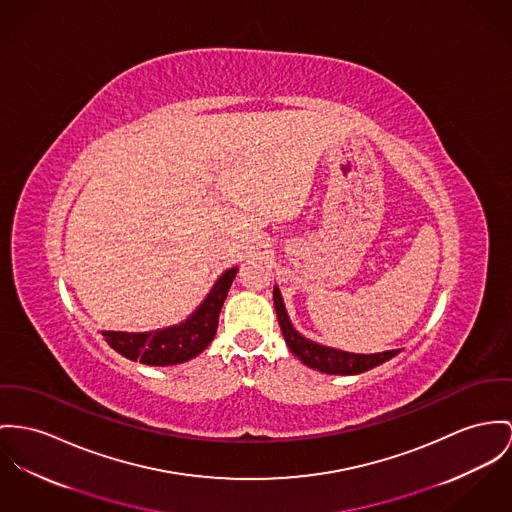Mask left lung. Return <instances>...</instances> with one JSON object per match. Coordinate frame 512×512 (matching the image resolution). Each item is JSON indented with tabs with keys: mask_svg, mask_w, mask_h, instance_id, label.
Segmentation results:
<instances>
[{
	"mask_svg": "<svg viewBox=\"0 0 512 512\" xmlns=\"http://www.w3.org/2000/svg\"><path fill=\"white\" fill-rule=\"evenodd\" d=\"M273 300H275L276 317L280 331L284 335V341L294 356H298L306 366L319 370L323 374H339V376H353L362 374L370 368H376L384 364L386 360L394 358L395 354L401 353V349L395 351H384V353L358 354L347 353L341 349H333L327 345H319L312 339H306L296 327L292 325L286 306L282 302V294L275 284L273 288Z\"/></svg>",
	"mask_w": 512,
	"mask_h": 512,
	"instance_id": "obj_1",
	"label": "left lung"
}]
</instances>
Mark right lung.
I'll use <instances>...</instances> for the list:
<instances>
[{
    "instance_id": "add662e5",
    "label": "right lung",
    "mask_w": 512,
    "mask_h": 512,
    "mask_svg": "<svg viewBox=\"0 0 512 512\" xmlns=\"http://www.w3.org/2000/svg\"><path fill=\"white\" fill-rule=\"evenodd\" d=\"M236 275L237 267H232L218 276L197 310L177 325L144 333L101 331V335L111 349L128 360H140L142 364L150 366H173L187 362L202 353L214 339L218 317Z\"/></svg>"
}]
</instances>
